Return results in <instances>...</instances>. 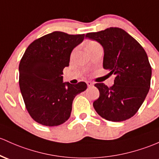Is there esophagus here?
I'll list each match as a JSON object with an SVG mask.
<instances>
[{
	"instance_id": "obj_1",
	"label": "esophagus",
	"mask_w": 159,
	"mask_h": 159,
	"mask_svg": "<svg viewBox=\"0 0 159 159\" xmlns=\"http://www.w3.org/2000/svg\"><path fill=\"white\" fill-rule=\"evenodd\" d=\"M87 84H88V87H92L93 85V84L91 81H87Z\"/></svg>"
}]
</instances>
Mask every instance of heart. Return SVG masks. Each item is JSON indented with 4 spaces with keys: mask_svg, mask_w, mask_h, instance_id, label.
Returning <instances> with one entry per match:
<instances>
[{
    "mask_svg": "<svg viewBox=\"0 0 159 159\" xmlns=\"http://www.w3.org/2000/svg\"><path fill=\"white\" fill-rule=\"evenodd\" d=\"M99 43L97 42V41H89L88 43V46H87V49H88V50H90V48H93V47L97 46V45H98Z\"/></svg>",
    "mask_w": 159,
    "mask_h": 159,
    "instance_id": "b5f03b06",
    "label": "heart"
}]
</instances>
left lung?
Returning <instances> with one entry per match:
<instances>
[{
	"label": "left lung",
	"instance_id": "8db88e82",
	"mask_svg": "<svg viewBox=\"0 0 159 159\" xmlns=\"http://www.w3.org/2000/svg\"><path fill=\"white\" fill-rule=\"evenodd\" d=\"M85 38L102 45L103 68L116 76L110 88L95 84L99 97L93 102L94 109L108 121L129 119L139 110L150 88L152 67L147 54L137 40L120 28L88 33Z\"/></svg>",
	"mask_w": 159,
	"mask_h": 159
}]
</instances>
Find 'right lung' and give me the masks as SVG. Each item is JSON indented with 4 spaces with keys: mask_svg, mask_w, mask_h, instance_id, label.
Returning <instances> with one entry per match:
<instances>
[{
    "mask_svg": "<svg viewBox=\"0 0 159 159\" xmlns=\"http://www.w3.org/2000/svg\"><path fill=\"white\" fill-rule=\"evenodd\" d=\"M83 34L53 31L34 40L21 59L20 91L30 116L45 126H58L70 117L73 99L87 89L85 82H62V70L82 42Z\"/></svg>",
    "mask_w": 159,
    "mask_h": 159,
    "instance_id": "add662e5",
    "label": "right lung"
}]
</instances>
